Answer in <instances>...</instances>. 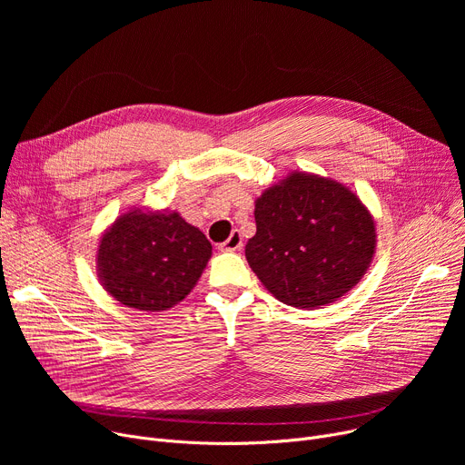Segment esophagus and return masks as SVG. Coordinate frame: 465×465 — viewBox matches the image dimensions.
Here are the masks:
<instances>
[{"mask_svg":"<svg viewBox=\"0 0 465 465\" xmlns=\"http://www.w3.org/2000/svg\"><path fill=\"white\" fill-rule=\"evenodd\" d=\"M242 247V237L237 230L232 232V235L220 245V251H226V252H233V251H239Z\"/></svg>","mask_w":465,"mask_h":465,"instance_id":"obj_1","label":"esophagus"}]
</instances>
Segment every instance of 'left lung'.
Segmentation results:
<instances>
[{
    "label": "left lung",
    "instance_id": "left-lung-1",
    "mask_svg": "<svg viewBox=\"0 0 465 465\" xmlns=\"http://www.w3.org/2000/svg\"><path fill=\"white\" fill-rule=\"evenodd\" d=\"M256 235L245 256L272 294L292 307L337 302L368 272L375 220L345 184L292 171L254 203Z\"/></svg>",
    "mask_w": 465,
    "mask_h": 465
}]
</instances>
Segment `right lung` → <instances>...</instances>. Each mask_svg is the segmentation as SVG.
I'll use <instances>...</instances> for the list:
<instances>
[{
	"label": "right lung",
	"instance_id": "right-lung-1",
	"mask_svg": "<svg viewBox=\"0 0 465 465\" xmlns=\"http://www.w3.org/2000/svg\"><path fill=\"white\" fill-rule=\"evenodd\" d=\"M213 254L200 228L177 211L130 209L97 245V277L122 305L160 312L181 303Z\"/></svg>",
	"mask_w": 465,
	"mask_h": 465
}]
</instances>
